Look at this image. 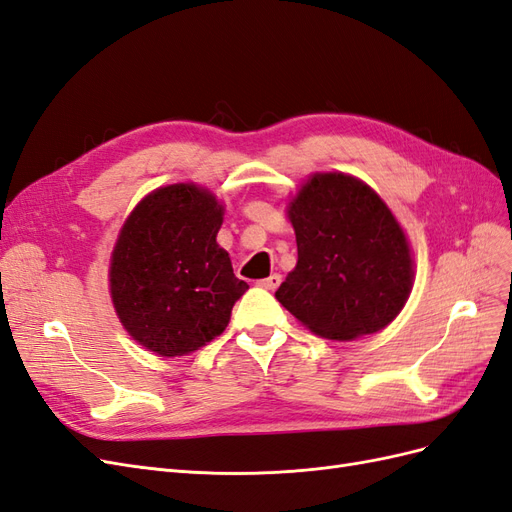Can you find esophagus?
<instances>
[{
  "mask_svg": "<svg viewBox=\"0 0 512 512\" xmlns=\"http://www.w3.org/2000/svg\"><path fill=\"white\" fill-rule=\"evenodd\" d=\"M282 284V275L280 273H273V275H269L267 280H260L258 282V286L260 288H265V290H277V286Z\"/></svg>",
  "mask_w": 512,
  "mask_h": 512,
  "instance_id": "34e87169",
  "label": "esophagus"
}]
</instances>
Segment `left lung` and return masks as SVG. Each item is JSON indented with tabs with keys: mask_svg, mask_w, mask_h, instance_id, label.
Returning <instances> with one entry per match:
<instances>
[{
	"mask_svg": "<svg viewBox=\"0 0 512 512\" xmlns=\"http://www.w3.org/2000/svg\"><path fill=\"white\" fill-rule=\"evenodd\" d=\"M299 260L275 299L327 339L371 335L395 320L412 288L404 230L380 196L342 173L314 175L288 207Z\"/></svg>",
	"mask_w": 512,
	"mask_h": 512,
	"instance_id": "obj_1",
	"label": "left lung"
}]
</instances>
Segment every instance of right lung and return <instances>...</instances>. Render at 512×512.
<instances>
[{"label": "right lung", "instance_id": "add662e5", "mask_svg": "<svg viewBox=\"0 0 512 512\" xmlns=\"http://www.w3.org/2000/svg\"><path fill=\"white\" fill-rule=\"evenodd\" d=\"M224 209L207 190L166 185L123 224L111 260L117 316L138 344L181 356L218 337L250 288L215 241Z\"/></svg>", "mask_w": 512, "mask_h": 512}]
</instances>
